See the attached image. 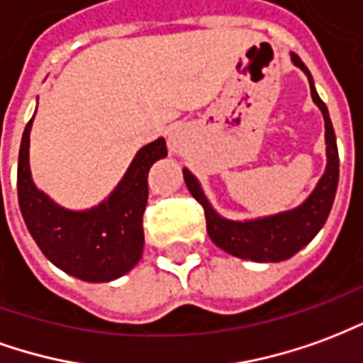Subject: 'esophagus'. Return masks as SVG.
I'll list each match as a JSON object with an SVG mask.
<instances>
[{
	"instance_id": "34e87169",
	"label": "esophagus",
	"mask_w": 363,
	"mask_h": 363,
	"mask_svg": "<svg viewBox=\"0 0 363 363\" xmlns=\"http://www.w3.org/2000/svg\"><path fill=\"white\" fill-rule=\"evenodd\" d=\"M182 135H179V130L177 128H174V130H169V135H168V146H169V150H174V152H177L179 148H182Z\"/></svg>"
}]
</instances>
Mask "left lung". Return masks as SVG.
<instances>
[{"mask_svg": "<svg viewBox=\"0 0 363 363\" xmlns=\"http://www.w3.org/2000/svg\"><path fill=\"white\" fill-rule=\"evenodd\" d=\"M291 60L295 66H299L301 70L307 74L313 101L318 105V109L323 111V117H325L328 164H326L325 176L320 177L317 189L309 195V199L299 205L297 209L279 213L274 217L235 223V220L218 217L209 201L205 199L201 187L197 184V179L191 176V172L184 169V179H186L189 194L194 195L205 211L207 233H209L211 240L217 244L218 248H223L236 258L254 259V262H281V259L291 258L293 254H297L303 246H307L317 236V233L328 218V213L333 209L334 195H336V187H338V166H340L333 123L328 117L325 101L318 97L317 89H315L307 66L301 62L297 54H291Z\"/></svg>", "mask_w": 363, "mask_h": 363, "instance_id": "left-lung-1", "label": "left lung"}]
</instances>
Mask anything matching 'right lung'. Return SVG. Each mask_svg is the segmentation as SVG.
Wrapping results in <instances>:
<instances>
[{
  "label": "right lung",
  "instance_id": "add662e5",
  "mask_svg": "<svg viewBox=\"0 0 363 363\" xmlns=\"http://www.w3.org/2000/svg\"><path fill=\"white\" fill-rule=\"evenodd\" d=\"M27 123L17 164L19 209L38 248L54 266L84 281H111L125 276L143 256V215L148 201V169L164 158L166 140L158 138L140 148L107 201L94 209L74 213L58 207L38 191L29 169Z\"/></svg>",
  "mask_w": 363,
  "mask_h": 363
}]
</instances>
